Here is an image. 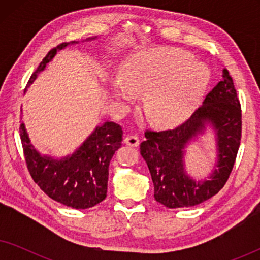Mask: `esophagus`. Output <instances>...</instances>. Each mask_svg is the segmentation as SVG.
I'll use <instances>...</instances> for the list:
<instances>
[{
	"mask_svg": "<svg viewBox=\"0 0 260 260\" xmlns=\"http://www.w3.org/2000/svg\"><path fill=\"white\" fill-rule=\"evenodd\" d=\"M125 142L126 145H130V147H138L140 145V138L136 135H129V136L125 137Z\"/></svg>",
	"mask_w": 260,
	"mask_h": 260,
	"instance_id": "esophagus-1",
	"label": "esophagus"
}]
</instances>
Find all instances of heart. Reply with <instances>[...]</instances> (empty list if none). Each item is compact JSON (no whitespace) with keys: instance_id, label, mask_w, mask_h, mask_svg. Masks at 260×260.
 I'll use <instances>...</instances> for the list:
<instances>
[{"instance_id":"1","label":"heart","mask_w":260,"mask_h":260,"mask_svg":"<svg viewBox=\"0 0 260 260\" xmlns=\"http://www.w3.org/2000/svg\"><path fill=\"white\" fill-rule=\"evenodd\" d=\"M209 72L180 48H154L125 60L112 93L119 101L145 94V112L152 124L170 127L186 119L207 87Z\"/></svg>"}]
</instances>
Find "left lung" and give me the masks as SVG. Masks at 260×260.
Returning a JSON list of instances; mask_svg holds the SVG:
<instances>
[{
    "label": "left lung",
    "mask_w": 260,
    "mask_h": 260,
    "mask_svg": "<svg viewBox=\"0 0 260 260\" xmlns=\"http://www.w3.org/2000/svg\"><path fill=\"white\" fill-rule=\"evenodd\" d=\"M207 125L216 131L218 162L207 180L195 181L184 170V149ZM145 138L141 155L150 170L156 201L168 208L191 207L218 194L232 172L241 138L240 102L229 71L223 70L222 80L186 122L173 130H147Z\"/></svg>",
    "instance_id": "obj_1"
}]
</instances>
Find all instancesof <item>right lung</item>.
<instances>
[{
    "mask_svg": "<svg viewBox=\"0 0 260 260\" xmlns=\"http://www.w3.org/2000/svg\"><path fill=\"white\" fill-rule=\"evenodd\" d=\"M67 45L70 42H63L47 53L31 74L28 85L45 70L56 52ZM20 137L28 172L34 182L53 200L76 209H86L106 198L110 161L123 141L119 124L106 122L97 126L76 152L61 159L42 156L30 143L23 123L20 125Z\"/></svg>",
    "mask_w": 260,
    "mask_h": 260,
    "instance_id": "add662e5",
    "label": "right lung"
}]
</instances>
